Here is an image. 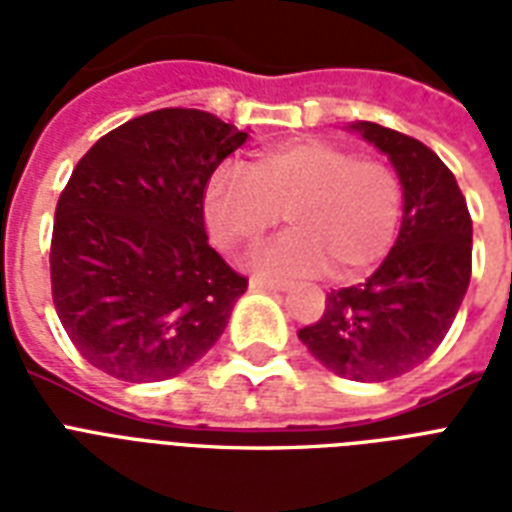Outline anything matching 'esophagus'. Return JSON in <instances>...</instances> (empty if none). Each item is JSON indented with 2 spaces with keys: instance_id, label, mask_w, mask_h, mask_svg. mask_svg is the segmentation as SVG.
<instances>
[{
  "instance_id": "1",
  "label": "esophagus",
  "mask_w": 512,
  "mask_h": 512,
  "mask_svg": "<svg viewBox=\"0 0 512 512\" xmlns=\"http://www.w3.org/2000/svg\"><path fill=\"white\" fill-rule=\"evenodd\" d=\"M249 287H252V289H273V292H281V289H287L289 284H287V281H279V279H263V276H252V279H249Z\"/></svg>"
}]
</instances>
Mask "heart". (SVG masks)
Masks as SVG:
<instances>
[{
	"mask_svg": "<svg viewBox=\"0 0 512 512\" xmlns=\"http://www.w3.org/2000/svg\"><path fill=\"white\" fill-rule=\"evenodd\" d=\"M404 191L385 162L329 140H289L260 151L247 172L220 167L204 188V223L223 252L255 247L279 212L289 231L255 257L268 276L332 271L350 279L388 255Z\"/></svg>",
	"mask_w": 512,
	"mask_h": 512,
	"instance_id": "1",
	"label": "heart"
}]
</instances>
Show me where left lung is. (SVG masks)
<instances>
[{
  "instance_id": "8db88e82",
  "label": "left lung",
  "mask_w": 512,
  "mask_h": 512,
  "mask_svg": "<svg viewBox=\"0 0 512 512\" xmlns=\"http://www.w3.org/2000/svg\"><path fill=\"white\" fill-rule=\"evenodd\" d=\"M350 130L396 167L404 220L380 268L332 289L324 316L297 337L329 372L382 382L420 366L452 327L473 271V220L452 170L425 143L374 122Z\"/></svg>"
}]
</instances>
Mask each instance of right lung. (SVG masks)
Listing matches in <instances>:
<instances>
[{"label":"right lung","mask_w":512,"mask_h":512,"mask_svg":"<svg viewBox=\"0 0 512 512\" xmlns=\"http://www.w3.org/2000/svg\"><path fill=\"white\" fill-rule=\"evenodd\" d=\"M244 140L215 114L159 108L103 135L74 167L52 225V303L100 372L170 380L223 335L247 279L209 247L201 199Z\"/></svg>","instance_id":"1"}]
</instances>
